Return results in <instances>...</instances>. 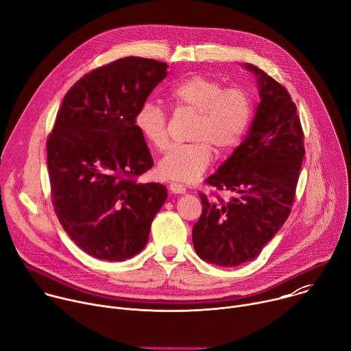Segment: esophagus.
I'll list each match as a JSON object with an SVG mask.
<instances>
[{
	"mask_svg": "<svg viewBox=\"0 0 351 351\" xmlns=\"http://www.w3.org/2000/svg\"><path fill=\"white\" fill-rule=\"evenodd\" d=\"M169 190L173 194H183V193H186V187L183 184H180V183H176V182L169 183Z\"/></svg>",
	"mask_w": 351,
	"mask_h": 351,
	"instance_id": "esophagus-1",
	"label": "esophagus"
}]
</instances>
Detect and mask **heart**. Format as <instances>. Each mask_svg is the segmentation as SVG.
<instances>
[{
	"label": "heart",
	"instance_id": "1",
	"mask_svg": "<svg viewBox=\"0 0 351 351\" xmlns=\"http://www.w3.org/2000/svg\"><path fill=\"white\" fill-rule=\"evenodd\" d=\"M167 99L176 112L195 115L189 138L194 143L171 147L158 162L160 176L178 182H194L213 161V148L226 154L240 143L253 119V99L241 87H225L221 80L204 75L190 76L173 84ZM144 141L156 149L168 144L164 110L144 103L134 117Z\"/></svg>",
	"mask_w": 351,
	"mask_h": 351
}]
</instances>
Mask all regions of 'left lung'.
<instances>
[{"label":"left lung","instance_id":"obj_1","mask_svg":"<svg viewBox=\"0 0 351 351\" xmlns=\"http://www.w3.org/2000/svg\"><path fill=\"white\" fill-rule=\"evenodd\" d=\"M261 103L247 137L204 182L234 195L225 202L198 193L203 213L193 226V245L203 260L237 267L256 260L290 215L304 158V133L289 91L263 69Z\"/></svg>","mask_w":351,"mask_h":351}]
</instances>
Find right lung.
Instances as JSON below:
<instances>
[{
    "instance_id": "1",
    "label": "right lung",
    "mask_w": 351,
    "mask_h": 351,
    "mask_svg": "<svg viewBox=\"0 0 351 351\" xmlns=\"http://www.w3.org/2000/svg\"><path fill=\"white\" fill-rule=\"evenodd\" d=\"M167 68L126 57L93 69L65 94L47 138L56 214L91 257L123 261L138 254L167 199L164 184L137 183L154 162L134 125Z\"/></svg>"
}]
</instances>
